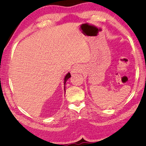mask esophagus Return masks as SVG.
Instances as JSON below:
<instances>
[{"instance_id":"esophagus-1","label":"esophagus","mask_w":146,"mask_h":146,"mask_svg":"<svg viewBox=\"0 0 146 146\" xmlns=\"http://www.w3.org/2000/svg\"><path fill=\"white\" fill-rule=\"evenodd\" d=\"M80 68L78 66H75L72 68L71 70V74H75V73H78L80 71Z\"/></svg>"}]
</instances>
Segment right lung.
Wrapping results in <instances>:
<instances>
[{"label": "right lung", "mask_w": 146, "mask_h": 146, "mask_svg": "<svg viewBox=\"0 0 146 146\" xmlns=\"http://www.w3.org/2000/svg\"><path fill=\"white\" fill-rule=\"evenodd\" d=\"M71 77V75H70V72H68L67 74L65 76V77H64V92L66 91L65 90V86H66V81L68 80Z\"/></svg>", "instance_id": "obj_1"}]
</instances>
